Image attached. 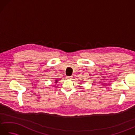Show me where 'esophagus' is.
<instances>
[{"mask_svg":"<svg viewBox=\"0 0 135 135\" xmlns=\"http://www.w3.org/2000/svg\"><path fill=\"white\" fill-rule=\"evenodd\" d=\"M67 78L68 79H71L73 78V76H67Z\"/></svg>","mask_w":135,"mask_h":135,"instance_id":"obj_1","label":"esophagus"}]
</instances>
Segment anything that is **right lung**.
I'll use <instances>...</instances> for the list:
<instances>
[{
	"instance_id": "right-lung-1",
	"label": "right lung",
	"mask_w": 135,
	"mask_h": 135,
	"mask_svg": "<svg viewBox=\"0 0 135 135\" xmlns=\"http://www.w3.org/2000/svg\"><path fill=\"white\" fill-rule=\"evenodd\" d=\"M55 81V82H55L56 84V83H57V82H58V80H57V79H56L55 81Z\"/></svg>"
}]
</instances>
